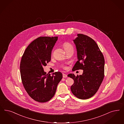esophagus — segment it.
I'll return each instance as SVG.
<instances>
[{"mask_svg": "<svg viewBox=\"0 0 124 124\" xmlns=\"http://www.w3.org/2000/svg\"><path fill=\"white\" fill-rule=\"evenodd\" d=\"M67 77V75L65 74H63V78H66Z\"/></svg>", "mask_w": 124, "mask_h": 124, "instance_id": "34e87169", "label": "esophagus"}]
</instances>
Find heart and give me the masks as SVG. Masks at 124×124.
I'll return each mask as SVG.
<instances>
[{
	"label": "heart",
	"instance_id": "b5f03b06",
	"mask_svg": "<svg viewBox=\"0 0 124 124\" xmlns=\"http://www.w3.org/2000/svg\"><path fill=\"white\" fill-rule=\"evenodd\" d=\"M63 47L64 48V50H66L68 49L70 47H73L72 45L70 44L68 42H64V43L63 44ZM62 67L64 69H66V67L64 65H62Z\"/></svg>",
	"mask_w": 124,
	"mask_h": 124
}]
</instances>
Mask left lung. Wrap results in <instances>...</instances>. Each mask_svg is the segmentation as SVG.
I'll return each mask as SVG.
<instances>
[{
  "label": "left lung",
  "mask_w": 124,
  "mask_h": 124,
  "mask_svg": "<svg viewBox=\"0 0 124 124\" xmlns=\"http://www.w3.org/2000/svg\"><path fill=\"white\" fill-rule=\"evenodd\" d=\"M73 41L78 60L72 71L80 69L84 71L82 75H68L74 81L70 89L77 98L89 99L96 93L104 78V56L94 40L87 35L78 34Z\"/></svg>",
  "instance_id": "1"
}]
</instances>
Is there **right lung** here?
<instances>
[{
  "label": "right lung",
  "instance_id": "obj_1",
  "mask_svg": "<svg viewBox=\"0 0 124 124\" xmlns=\"http://www.w3.org/2000/svg\"><path fill=\"white\" fill-rule=\"evenodd\" d=\"M58 38H37L28 46L21 58L20 74L23 87L30 97L39 102H47L53 97L62 78L60 72L46 74L43 69L51 60Z\"/></svg>",
  "mask_w": 124,
  "mask_h": 124
}]
</instances>
